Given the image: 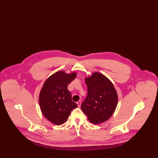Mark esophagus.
<instances>
[{"label":"esophagus","instance_id":"esophagus-1","mask_svg":"<svg viewBox=\"0 0 158 158\" xmlns=\"http://www.w3.org/2000/svg\"><path fill=\"white\" fill-rule=\"evenodd\" d=\"M77 104L78 107L79 108V107L81 106V101H79L78 102H77Z\"/></svg>","mask_w":158,"mask_h":158}]
</instances>
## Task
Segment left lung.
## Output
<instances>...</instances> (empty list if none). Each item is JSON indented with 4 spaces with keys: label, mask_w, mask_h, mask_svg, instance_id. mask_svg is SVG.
I'll list each match as a JSON object with an SVG mask.
<instances>
[{
    "label": "left lung",
    "mask_w": 158,
    "mask_h": 158,
    "mask_svg": "<svg viewBox=\"0 0 158 158\" xmlns=\"http://www.w3.org/2000/svg\"><path fill=\"white\" fill-rule=\"evenodd\" d=\"M88 95L81 109L94 124L107 120L114 112L118 96L111 82L105 76L95 72L85 79Z\"/></svg>",
    "instance_id": "8db88e82"
}]
</instances>
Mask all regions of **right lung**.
I'll list each match as a JSON object with an SVG mask.
<instances>
[{"mask_svg": "<svg viewBox=\"0 0 158 158\" xmlns=\"http://www.w3.org/2000/svg\"><path fill=\"white\" fill-rule=\"evenodd\" d=\"M75 73L57 72L50 76L43 85L39 97L41 110L45 118L56 125L67 120L71 111L77 107L72 101L68 85L75 79Z\"/></svg>", "mask_w": 158, "mask_h": 158, "instance_id": "right-lung-1", "label": "right lung"}]
</instances>
